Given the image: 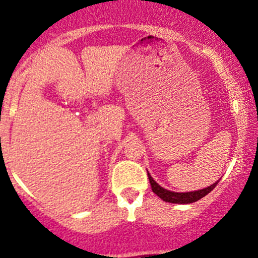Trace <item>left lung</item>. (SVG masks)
Masks as SVG:
<instances>
[{
	"label": "left lung",
	"instance_id": "obj_1",
	"mask_svg": "<svg viewBox=\"0 0 258 258\" xmlns=\"http://www.w3.org/2000/svg\"><path fill=\"white\" fill-rule=\"evenodd\" d=\"M147 175H149L150 183H151L152 192L156 194L157 197L160 198L161 200H164V202L173 203V204H191V203L198 202V200H200L202 198L206 197V195H208L218 183L217 181L216 183L208 186V187H204L202 188V190L198 191H191V192H174V191L166 190V188L161 187L160 184L157 183V182L152 178L151 174L149 173V170H147Z\"/></svg>",
	"mask_w": 258,
	"mask_h": 258
}]
</instances>
